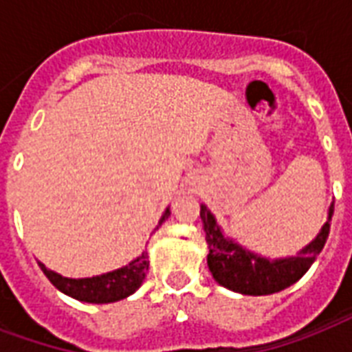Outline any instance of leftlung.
<instances>
[{
	"label": "left lung",
	"mask_w": 352,
	"mask_h": 352,
	"mask_svg": "<svg viewBox=\"0 0 352 352\" xmlns=\"http://www.w3.org/2000/svg\"><path fill=\"white\" fill-rule=\"evenodd\" d=\"M332 213H334V204L329 207L327 222L318 236L298 253V257L270 261L242 248L233 239L224 236L220 226L217 224V219L201 204L200 217L206 231L207 248H209L207 266L211 270L214 280L233 292L244 296H268V294L280 292L294 283H298L321 253L331 231L329 222Z\"/></svg>",
	"instance_id": "8db88e82"
}]
</instances>
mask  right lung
<instances>
[{"instance_id":"1","label":"right lung","mask_w":352,"mask_h":352,"mask_svg":"<svg viewBox=\"0 0 352 352\" xmlns=\"http://www.w3.org/2000/svg\"><path fill=\"white\" fill-rule=\"evenodd\" d=\"M168 214H170V209H165L157 228L168 219ZM146 258H148V255H146V252H143L138 258H133L132 263H128L122 268L108 272V274L95 275V277H84V279L62 277L53 270L45 268V264L42 263H38V266L42 268L45 277L53 283L54 287L58 288L60 292H64L65 296L84 301V303L102 305L128 298L143 285L146 270H148Z\"/></svg>"}]
</instances>
